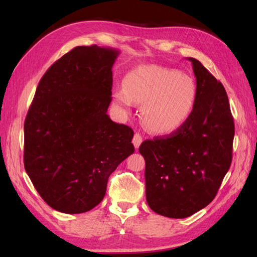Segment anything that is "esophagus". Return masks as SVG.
I'll return each mask as SVG.
<instances>
[{
	"label": "esophagus",
	"mask_w": 257,
	"mask_h": 257,
	"mask_svg": "<svg viewBox=\"0 0 257 257\" xmlns=\"http://www.w3.org/2000/svg\"><path fill=\"white\" fill-rule=\"evenodd\" d=\"M141 143H143V136H141L138 133H136L135 136H134V138H133V144L135 146V148L138 149L140 145H141Z\"/></svg>",
	"instance_id": "esophagus-1"
}]
</instances>
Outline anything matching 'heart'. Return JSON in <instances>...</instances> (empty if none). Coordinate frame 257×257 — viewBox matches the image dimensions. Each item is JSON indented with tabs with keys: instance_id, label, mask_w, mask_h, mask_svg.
<instances>
[{
	"instance_id": "obj_1",
	"label": "heart",
	"mask_w": 257,
	"mask_h": 257,
	"mask_svg": "<svg viewBox=\"0 0 257 257\" xmlns=\"http://www.w3.org/2000/svg\"><path fill=\"white\" fill-rule=\"evenodd\" d=\"M198 87L189 75L179 70L141 65L125 75L123 86L113 90L119 106L130 109L143 103L141 119L149 132L167 135L180 129L193 113Z\"/></svg>"
}]
</instances>
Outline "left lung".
Masks as SVG:
<instances>
[{"label": "left lung", "mask_w": 257, "mask_h": 257, "mask_svg": "<svg viewBox=\"0 0 257 257\" xmlns=\"http://www.w3.org/2000/svg\"><path fill=\"white\" fill-rule=\"evenodd\" d=\"M189 61L198 87L193 113L171 135L139 147L148 205L172 219H184L210 204L232 162L234 121L226 91L198 59Z\"/></svg>", "instance_id": "8db88e82"}]
</instances>
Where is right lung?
I'll return each instance as SVG.
<instances>
[{
  "mask_svg": "<svg viewBox=\"0 0 257 257\" xmlns=\"http://www.w3.org/2000/svg\"><path fill=\"white\" fill-rule=\"evenodd\" d=\"M119 51L77 46L47 69L24 122V167L54 210L94 209L108 178L134 154V130L107 114Z\"/></svg>",
  "mask_w": 257,
  "mask_h": 257,
  "instance_id": "add662e5",
  "label": "right lung"
}]
</instances>
